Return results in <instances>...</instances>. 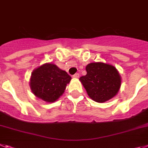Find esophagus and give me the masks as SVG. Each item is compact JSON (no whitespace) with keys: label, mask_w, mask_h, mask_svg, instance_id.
Listing matches in <instances>:
<instances>
[{"label":"esophagus","mask_w":148,"mask_h":148,"mask_svg":"<svg viewBox=\"0 0 148 148\" xmlns=\"http://www.w3.org/2000/svg\"><path fill=\"white\" fill-rule=\"evenodd\" d=\"M79 74H78V73H76L75 74L73 75V77L74 78H79Z\"/></svg>","instance_id":"34e87169"}]
</instances>
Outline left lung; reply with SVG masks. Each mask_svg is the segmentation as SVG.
I'll use <instances>...</instances> for the list:
<instances>
[{
  "label": "left lung",
  "instance_id": "8db88e82",
  "mask_svg": "<svg viewBox=\"0 0 148 148\" xmlns=\"http://www.w3.org/2000/svg\"><path fill=\"white\" fill-rule=\"evenodd\" d=\"M86 70L87 74L79 80L92 100L105 102L118 93L121 80L115 67L103 62H92L87 65Z\"/></svg>",
  "mask_w": 148,
  "mask_h": 148
}]
</instances>
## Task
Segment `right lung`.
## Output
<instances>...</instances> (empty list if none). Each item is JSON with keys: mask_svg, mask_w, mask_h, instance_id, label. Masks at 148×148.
<instances>
[{"mask_svg": "<svg viewBox=\"0 0 148 148\" xmlns=\"http://www.w3.org/2000/svg\"><path fill=\"white\" fill-rule=\"evenodd\" d=\"M71 77L54 64L47 63L34 70L30 78L32 92L46 102H54L63 94Z\"/></svg>", "mask_w": 148, "mask_h": 148, "instance_id": "1", "label": "right lung"}]
</instances>
